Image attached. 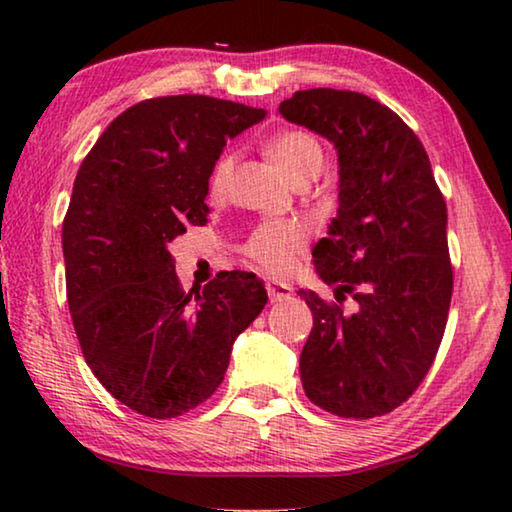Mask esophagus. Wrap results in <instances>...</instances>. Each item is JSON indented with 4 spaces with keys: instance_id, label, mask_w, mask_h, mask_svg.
<instances>
[{
    "instance_id": "1",
    "label": "esophagus",
    "mask_w": 512,
    "mask_h": 512,
    "mask_svg": "<svg viewBox=\"0 0 512 512\" xmlns=\"http://www.w3.org/2000/svg\"><path fill=\"white\" fill-rule=\"evenodd\" d=\"M266 291H268V298L271 302H282V300H289L293 287L287 282H277V280H268L266 282Z\"/></svg>"
}]
</instances>
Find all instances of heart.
Returning a JSON list of instances; mask_svg holds the SVG:
<instances>
[{
	"label": "heart",
	"mask_w": 512,
	"mask_h": 512,
	"mask_svg": "<svg viewBox=\"0 0 512 512\" xmlns=\"http://www.w3.org/2000/svg\"><path fill=\"white\" fill-rule=\"evenodd\" d=\"M266 153L271 160L284 171L293 185H307L314 180L325 164V151L314 135L307 131H280L275 133L271 140L266 142ZM237 153L225 151L216 158L214 167L210 171V187L212 198H223L230 187L232 171H235ZM309 241L307 225L296 219L289 221H266L259 223L257 228L250 232V237L241 246L250 262L266 268L271 273H284L289 271L296 262V257L305 250Z\"/></svg>",
	"instance_id": "heart-1"
}]
</instances>
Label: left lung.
<instances>
[{"label":"left lung","mask_w":512,"mask_h":512,"mask_svg":"<svg viewBox=\"0 0 512 512\" xmlns=\"http://www.w3.org/2000/svg\"><path fill=\"white\" fill-rule=\"evenodd\" d=\"M280 112L339 151V210L311 253L334 300L298 291L314 314L302 386L339 418L386 415L418 391L445 334L454 271L443 192L418 135L366 94L300 90Z\"/></svg>","instance_id":"left-lung-1"}]
</instances>
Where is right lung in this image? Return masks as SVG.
Segmentation results:
<instances>
[{
    "instance_id": "right-lung-1",
    "label": "right lung",
    "mask_w": 512,
    "mask_h": 512,
    "mask_svg": "<svg viewBox=\"0 0 512 512\" xmlns=\"http://www.w3.org/2000/svg\"><path fill=\"white\" fill-rule=\"evenodd\" d=\"M266 117L205 94L135 103L76 173L63 221L69 314L103 388L146 418L210 400L232 343L266 305L255 273L216 275L185 293L169 241L207 223V180L225 142Z\"/></svg>"
}]
</instances>
